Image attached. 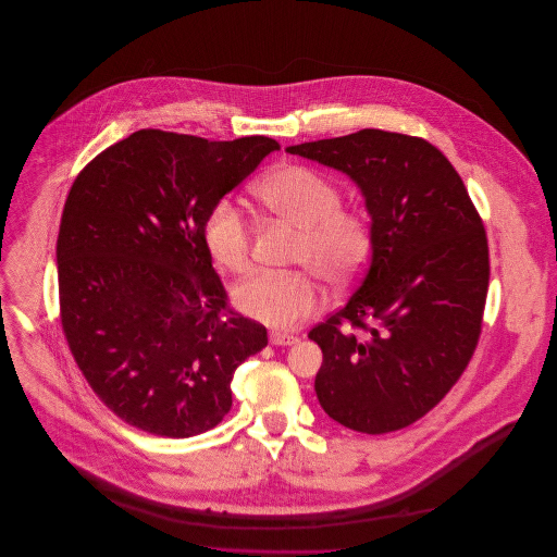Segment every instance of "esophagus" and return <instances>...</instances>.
Wrapping results in <instances>:
<instances>
[{
  "mask_svg": "<svg viewBox=\"0 0 557 557\" xmlns=\"http://www.w3.org/2000/svg\"><path fill=\"white\" fill-rule=\"evenodd\" d=\"M270 343L276 347H292L298 343L296 336H289V333H281V331H272L270 333Z\"/></svg>",
  "mask_w": 557,
  "mask_h": 557,
  "instance_id": "obj_1",
  "label": "esophagus"
}]
</instances>
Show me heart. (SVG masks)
I'll return each mask as SVG.
<instances>
[{
    "mask_svg": "<svg viewBox=\"0 0 557 557\" xmlns=\"http://www.w3.org/2000/svg\"><path fill=\"white\" fill-rule=\"evenodd\" d=\"M259 199L281 219L300 228L296 263L311 268L331 285L349 283L371 252V224L364 212L341 208L338 184L302 164H285L257 184ZM212 259L231 272L252 265V226L233 199H219L203 224ZM322 294L307 272H263L237 289L239 309L276 329L294 326L320 307Z\"/></svg>",
    "mask_w": 557,
    "mask_h": 557,
    "instance_id": "b5f03b06",
    "label": "heart"
}]
</instances>
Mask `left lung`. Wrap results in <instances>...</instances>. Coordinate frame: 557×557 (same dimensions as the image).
Segmentation results:
<instances>
[{"mask_svg": "<svg viewBox=\"0 0 557 557\" xmlns=\"http://www.w3.org/2000/svg\"><path fill=\"white\" fill-rule=\"evenodd\" d=\"M336 169L371 214V263L347 305L309 331L315 395L345 428L384 434L432 410L466 371L490 283L483 221L463 180L421 138L362 129L285 149Z\"/></svg>", "mask_w": 557, "mask_h": 557, "instance_id": "obj_1", "label": "left lung"}]
</instances>
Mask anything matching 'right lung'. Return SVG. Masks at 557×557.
<instances>
[{
  "mask_svg": "<svg viewBox=\"0 0 557 557\" xmlns=\"http://www.w3.org/2000/svg\"><path fill=\"white\" fill-rule=\"evenodd\" d=\"M276 149L140 129L74 180L57 239L61 324L91 391L129 425L171 438L214 428L237 367L268 345L228 307L203 224Z\"/></svg>",
  "mask_w": 557,
  "mask_h": 557,
  "instance_id": "obj_1",
  "label": "right lung"
}]
</instances>
